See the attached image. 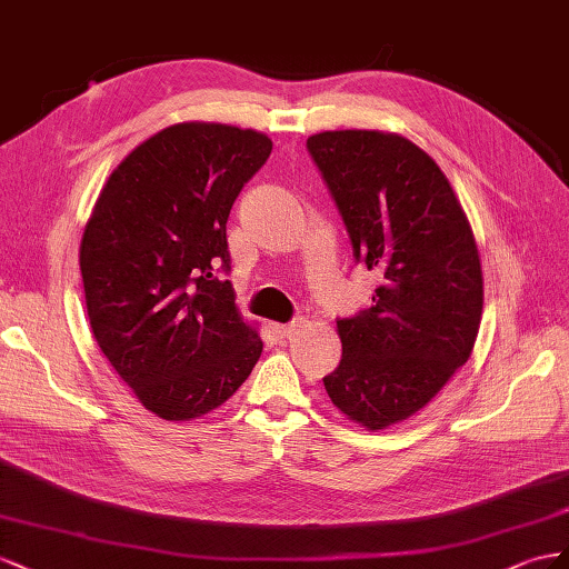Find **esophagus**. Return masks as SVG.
<instances>
[{
	"mask_svg": "<svg viewBox=\"0 0 569 569\" xmlns=\"http://www.w3.org/2000/svg\"><path fill=\"white\" fill-rule=\"evenodd\" d=\"M300 327H302V319H296V321H290V323H271V331L279 336V338H290Z\"/></svg>",
	"mask_w": 569,
	"mask_h": 569,
	"instance_id": "obj_1",
	"label": "esophagus"
}]
</instances>
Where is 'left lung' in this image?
<instances>
[{
	"label": "left lung",
	"instance_id": "obj_1",
	"mask_svg": "<svg viewBox=\"0 0 569 569\" xmlns=\"http://www.w3.org/2000/svg\"><path fill=\"white\" fill-rule=\"evenodd\" d=\"M348 229L355 262L383 283L369 310L338 319L340 365L323 386L369 431L412 417L469 360L483 279L472 226L446 173L415 142L383 131L307 138Z\"/></svg>",
	"mask_w": 569,
	"mask_h": 569
}]
</instances>
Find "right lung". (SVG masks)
<instances>
[{
    "instance_id": "right-lung-1",
    "label": "right lung",
    "mask_w": 569,
    "mask_h": 569,
    "mask_svg": "<svg viewBox=\"0 0 569 569\" xmlns=\"http://www.w3.org/2000/svg\"><path fill=\"white\" fill-rule=\"evenodd\" d=\"M271 140L176 123L111 171L80 240L90 329L136 398L167 421L217 410L250 377L262 338L242 321L226 221Z\"/></svg>"
}]
</instances>
